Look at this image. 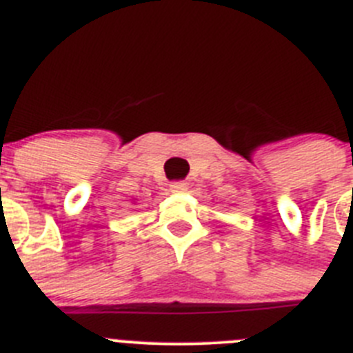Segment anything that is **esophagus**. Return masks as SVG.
I'll use <instances>...</instances> for the list:
<instances>
[{"instance_id":"obj_1","label":"esophagus","mask_w":353,"mask_h":353,"mask_svg":"<svg viewBox=\"0 0 353 353\" xmlns=\"http://www.w3.org/2000/svg\"><path fill=\"white\" fill-rule=\"evenodd\" d=\"M187 187H189V185H187V182H183V180H179V182H171L170 190H171V192L180 194V192H185Z\"/></svg>"}]
</instances>
